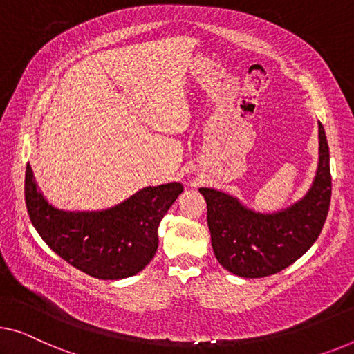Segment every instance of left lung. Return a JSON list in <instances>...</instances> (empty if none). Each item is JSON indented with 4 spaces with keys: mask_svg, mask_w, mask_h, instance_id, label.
<instances>
[{
    "mask_svg": "<svg viewBox=\"0 0 354 354\" xmlns=\"http://www.w3.org/2000/svg\"><path fill=\"white\" fill-rule=\"evenodd\" d=\"M319 127V163L308 194L283 211L256 213L229 194L200 187L207 200L208 227L216 259L243 278H262L284 270L310 250L328 218L332 194L329 146Z\"/></svg>",
    "mask_w": 354,
    "mask_h": 354,
    "instance_id": "1",
    "label": "left lung"
}]
</instances>
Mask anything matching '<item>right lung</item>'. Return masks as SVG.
<instances>
[{
    "label": "right lung",
    "instance_id": "obj_1",
    "mask_svg": "<svg viewBox=\"0 0 354 354\" xmlns=\"http://www.w3.org/2000/svg\"><path fill=\"white\" fill-rule=\"evenodd\" d=\"M183 192V184L145 187L118 207L92 213L62 211L25 170V203L31 224L63 261L98 279H120L143 270L159 246L160 221Z\"/></svg>",
    "mask_w": 354,
    "mask_h": 354
}]
</instances>
